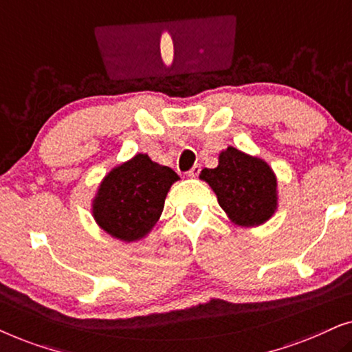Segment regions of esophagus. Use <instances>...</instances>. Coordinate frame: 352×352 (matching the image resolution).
Wrapping results in <instances>:
<instances>
[{"mask_svg": "<svg viewBox=\"0 0 352 352\" xmlns=\"http://www.w3.org/2000/svg\"><path fill=\"white\" fill-rule=\"evenodd\" d=\"M200 170H201L200 165H194V166L190 168V171H187V176H189V177H197V176H199Z\"/></svg>", "mask_w": 352, "mask_h": 352, "instance_id": "1", "label": "esophagus"}]
</instances>
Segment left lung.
Returning <instances> with one entry per match:
<instances>
[{
    "mask_svg": "<svg viewBox=\"0 0 352 352\" xmlns=\"http://www.w3.org/2000/svg\"><path fill=\"white\" fill-rule=\"evenodd\" d=\"M200 179L218 197V204L230 223L256 228L277 211V177L261 158L229 146L219 153L218 166L204 168Z\"/></svg>",
    "mask_w": 352,
    "mask_h": 352,
    "instance_id": "1",
    "label": "left lung"
}]
</instances>
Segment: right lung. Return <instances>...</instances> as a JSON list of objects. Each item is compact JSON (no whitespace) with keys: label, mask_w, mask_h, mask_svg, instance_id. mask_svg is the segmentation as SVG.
Segmentation results:
<instances>
[{"label":"right lung","mask_w":352,"mask_h":352,"mask_svg":"<svg viewBox=\"0 0 352 352\" xmlns=\"http://www.w3.org/2000/svg\"><path fill=\"white\" fill-rule=\"evenodd\" d=\"M179 179L171 168L152 162L147 153L110 170L93 199V218L110 237L138 242L160 219L166 194Z\"/></svg>","instance_id":"1"}]
</instances>
